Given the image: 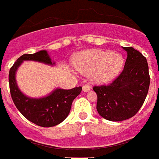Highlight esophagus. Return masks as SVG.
<instances>
[{
	"instance_id": "esophagus-1",
	"label": "esophagus",
	"mask_w": 159,
	"mask_h": 159,
	"mask_svg": "<svg viewBox=\"0 0 159 159\" xmlns=\"http://www.w3.org/2000/svg\"><path fill=\"white\" fill-rule=\"evenodd\" d=\"M82 88H83V90H84V92H87V91H89L91 89V87H90L89 84H84Z\"/></svg>"
}]
</instances>
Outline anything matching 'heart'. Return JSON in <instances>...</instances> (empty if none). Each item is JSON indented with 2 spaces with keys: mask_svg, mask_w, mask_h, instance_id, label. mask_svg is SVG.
Instances as JSON below:
<instances>
[{
  "mask_svg": "<svg viewBox=\"0 0 159 159\" xmlns=\"http://www.w3.org/2000/svg\"><path fill=\"white\" fill-rule=\"evenodd\" d=\"M75 69L83 73H90V78L96 83L111 80L121 71L124 65L122 56L111 51L89 49L79 52L74 60Z\"/></svg>",
  "mask_w": 159,
  "mask_h": 159,
  "instance_id": "obj_1",
  "label": "heart"
}]
</instances>
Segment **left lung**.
I'll return each instance as SVG.
<instances>
[{"label":"left lung","mask_w":159,"mask_h":159,"mask_svg":"<svg viewBox=\"0 0 159 159\" xmlns=\"http://www.w3.org/2000/svg\"><path fill=\"white\" fill-rule=\"evenodd\" d=\"M123 49L127 52V58L120 75L110 84L93 87L97 95L98 113L111 121L136 115L145 101L150 84L146 58L132 47Z\"/></svg>","instance_id":"obj_1"}]
</instances>
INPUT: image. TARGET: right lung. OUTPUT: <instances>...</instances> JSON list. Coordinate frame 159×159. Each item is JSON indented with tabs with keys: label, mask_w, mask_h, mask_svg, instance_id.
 Segmentation results:
<instances>
[{
	"label": "right lung",
	"mask_w": 159,
	"mask_h": 159,
	"mask_svg": "<svg viewBox=\"0 0 159 159\" xmlns=\"http://www.w3.org/2000/svg\"><path fill=\"white\" fill-rule=\"evenodd\" d=\"M24 60H32L54 65L46 50L35 53H25L17 58L9 71V85L12 101L16 107L27 120L39 126L50 127L61 123L66 119L73 101L80 94L82 87L71 89H56L43 98L27 97L19 89L16 81V72Z\"/></svg>",
	"instance_id": "obj_1"
}]
</instances>
